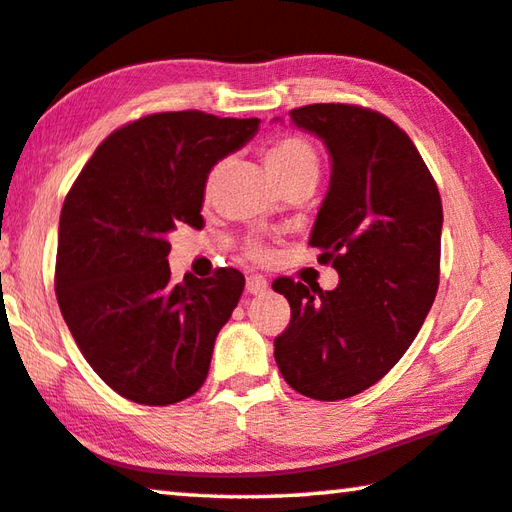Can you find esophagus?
I'll use <instances>...</instances> for the list:
<instances>
[{
    "mask_svg": "<svg viewBox=\"0 0 512 512\" xmlns=\"http://www.w3.org/2000/svg\"><path fill=\"white\" fill-rule=\"evenodd\" d=\"M266 289H269V282H266L264 275H248V280H246L248 294L257 296V294H264Z\"/></svg>",
    "mask_w": 512,
    "mask_h": 512,
    "instance_id": "34e87169",
    "label": "esophagus"
}]
</instances>
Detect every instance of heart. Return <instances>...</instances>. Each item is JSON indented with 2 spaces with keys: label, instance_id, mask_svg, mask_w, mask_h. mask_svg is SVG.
I'll return each mask as SVG.
<instances>
[{
  "label": "heart",
  "instance_id": "obj_1",
  "mask_svg": "<svg viewBox=\"0 0 512 512\" xmlns=\"http://www.w3.org/2000/svg\"><path fill=\"white\" fill-rule=\"evenodd\" d=\"M264 159H266V168H269V173L273 175V180L278 182V186L303 175H312L319 180V173H321L319 154H316L314 145L310 141H305L303 136H296V134L273 136L269 145H266ZM223 170H225V161H218V164L212 166L205 182L207 191H212L216 182L221 180Z\"/></svg>",
  "mask_w": 512,
  "mask_h": 512
}]
</instances>
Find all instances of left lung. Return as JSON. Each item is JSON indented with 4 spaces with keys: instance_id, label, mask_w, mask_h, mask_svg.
<instances>
[{
    "instance_id": "obj_1",
    "label": "left lung",
    "mask_w": 512,
    "mask_h": 512,
    "mask_svg": "<svg viewBox=\"0 0 512 512\" xmlns=\"http://www.w3.org/2000/svg\"><path fill=\"white\" fill-rule=\"evenodd\" d=\"M289 118L330 154L310 246L339 285L273 282L291 307L275 362L296 392L339 401L378 383L424 326L440 285L442 200L415 143L383 113L310 104Z\"/></svg>"
}]
</instances>
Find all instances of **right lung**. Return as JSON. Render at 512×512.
<instances>
[{
  "label": "right lung",
  "mask_w": 512,
  "mask_h": 512,
  "mask_svg": "<svg viewBox=\"0 0 512 512\" xmlns=\"http://www.w3.org/2000/svg\"><path fill=\"white\" fill-rule=\"evenodd\" d=\"M257 127L205 111L139 118L97 145L63 202L56 300L86 362L129 401L170 405L205 383L246 278L218 269L175 285L168 234L202 227L209 170Z\"/></svg>",
  "instance_id": "add662e5"
}]
</instances>
